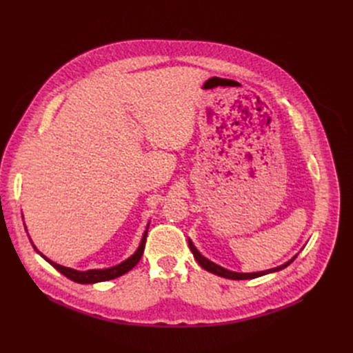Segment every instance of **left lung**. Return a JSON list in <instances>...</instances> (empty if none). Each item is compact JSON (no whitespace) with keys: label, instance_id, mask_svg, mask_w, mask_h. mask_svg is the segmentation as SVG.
<instances>
[{"label":"left lung","instance_id":"8db88e82","mask_svg":"<svg viewBox=\"0 0 353 353\" xmlns=\"http://www.w3.org/2000/svg\"><path fill=\"white\" fill-rule=\"evenodd\" d=\"M188 245H190V248H191V251H192V254H194L195 260L198 261V264H199L201 267L204 268V270H207V272H210V273H212V274L220 276V277H224V279H231V280H250V279H256V277H260V276H264V274H268V273L280 272V270H283V268H286L290 263H293V260L297 257V254H296V256H294L292 260H289L288 263H284V264H281V265H279V267H274V268H268V270H264V272H257V273H237V272L227 270V268H224V267H221V265H218V264H215L214 261H211V260H208L207 257H204V256L201 254L199 251L196 250V247L192 244L191 239H188Z\"/></svg>","mask_w":353,"mask_h":353}]
</instances>
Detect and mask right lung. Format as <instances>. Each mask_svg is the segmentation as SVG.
<instances>
[{"mask_svg":"<svg viewBox=\"0 0 353 353\" xmlns=\"http://www.w3.org/2000/svg\"><path fill=\"white\" fill-rule=\"evenodd\" d=\"M24 227H26V224H24ZM148 228H149V223H148V225H146V228H145V231H143V236H142V240H141V243H139L138 250H137L135 253H133L129 259H126V260L122 261L121 264L109 267V268H93V270H86V272L74 270V268L60 265V264L52 261L50 259H47L44 254H41L40 251L37 250V247L34 245V243H32V240L30 239V236H28V239H30L32 247H34V250L37 251V253H39L47 263L52 264V265L56 268V270H59L63 276H65L67 279H70V280H73V281H76V283H80V284H93V283L108 281V280H112V279H116V277H121V276H123L125 273H128L129 270H132V268L139 263V260H141V257H142V254H143V250H145V243H146V236H148ZM26 231H27V228H26ZM27 234H28V232H27Z\"/></svg>","mask_w":353,"mask_h":353,"instance_id":"1","label":"right lung"}]
</instances>
